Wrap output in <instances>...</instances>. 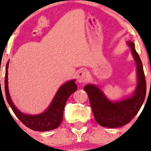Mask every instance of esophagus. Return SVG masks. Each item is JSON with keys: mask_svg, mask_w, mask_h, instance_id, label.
Instances as JSON below:
<instances>
[{"mask_svg": "<svg viewBox=\"0 0 151 151\" xmlns=\"http://www.w3.org/2000/svg\"><path fill=\"white\" fill-rule=\"evenodd\" d=\"M88 80V73L85 70H81L77 74V80L79 83H85Z\"/></svg>", "mask_w": 151, "mask_h": 151, "instance_id": "34e87169", "label": "esophagus"}]
</instances>
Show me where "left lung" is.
I'll list each match as a JSON object with an SVG mask.
<instances>
[{
	"label": "left lung",
	"mask_w": 151,
	"mask_h": 151,
	"mask_svg": "<svg viewBox=\"0 0 151 151\" xmlns=\"http://www.w3.org/2000/svg\"><path fill=\"white\" fill-rule=\"evenodd\" d=\"M128 44L132 49L137 69V86L132 97L112 102L96 85L89 84L84 87L89 97L94 118L100 126L104 127L118 128L129 123L139 112L145 98L146 80L142 63L135 50L134 44L132 42Z\"/></svg>",
	"instance_id": "8db88e82"
}]
</instances>
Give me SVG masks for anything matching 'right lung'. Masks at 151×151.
I'll return each instance as SVG.
<instances>
[{"mask_svg":"<svg viewBox=\"0 0 151 151\" xmlns=\"http://www.w3.org/2000/svg\"><path fill=\"white\" fill-rule=\"evenodd\" d=\"M8 65L6 66L5 74V93L6 100L11 108L13 110L18 119L24 125L34 131L38 132H46L52 130L60 126L62 122L63 115V109L67 99L71 94L77 90V86L75 84V80H71L62 85L58 91L52 102L50 107L43 113L36 115H25L19 112L12 101L8 89Z\"/></svg>","mask_w":151,"mask_h":151,"instance_id":"add662e5","label":"right lung"}]
</instances>
